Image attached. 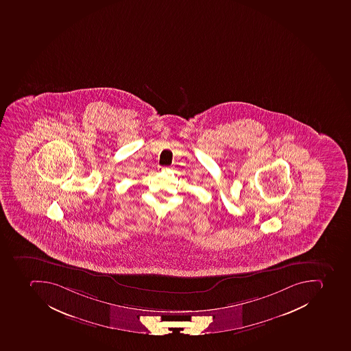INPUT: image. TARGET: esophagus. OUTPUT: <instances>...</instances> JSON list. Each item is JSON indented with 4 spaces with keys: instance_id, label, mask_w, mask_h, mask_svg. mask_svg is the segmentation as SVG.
I'll use <instances>...</instances> for the list:
<instances>
[{
    "instance_id": "obj_1",
    "label": "esophagus",
    "mask_w": 351,
    "mask_h": 351,
    "mask_svg": "<svg viewBox=\"0 0 351 351\" xmlns=\"http://www.w3.org/2000/svg\"><path fill=\"white\" fill-rule=\"evenodd\" d=\"M158 169H160V171H167V169H169V167H167V166H160V167H158Z\"/></svg>"
}]
</instances>
